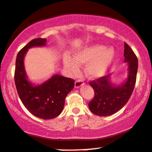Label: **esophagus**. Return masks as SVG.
Listing matches in <instances>:
<instances>
[{
	"label": "esophagus",
	"mask_w": 152,
	"mask_h": 152,
	"mask_svg": "<svg viewBox=\"0 0 152 152\" xmlns=\"http://www.w3.org/2000/svg\"><path fill=\"white\" fill-rule=\"evenodd\" d=\"M84 85V83L83 81H81V80H78L75 82V88H78L81 87L82 86Z\"/></svg>",
	"instance_id": "esophagus-1"
}]
</instances>
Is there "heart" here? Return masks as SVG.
Instances as JSON below:
<instances>
[{"mask_svg": "<svg viewBox=\"0 0 152 152\" xmlns=\"http://www.w3.org/2000/svg\"><path fill=\"white\" fill-rule=\"evenodd\" d=\"M115 57V52L113 48L94 45L74 51V58L65 55L63 58V65L69 74L76 75L79 72L80 65L88 63L86 74L90 78L98 79L105 74Z\"/></svg>", "mask_w": 152, "mask_h": 152, "instance_id": "b5f03b06", "label": "heart"}]
</instances>
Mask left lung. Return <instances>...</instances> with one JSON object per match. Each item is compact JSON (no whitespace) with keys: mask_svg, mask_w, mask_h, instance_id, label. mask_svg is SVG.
Returning a JSON list of instances; mask_svg holds the SVG:
<instances>
[{"mask_svg":"<svg viewBox=\"0 0 152 152\" xmlns=\"http://www.w3.org/2000/svg\"><path fill=\"white\" fill-rule=\"evenodd\" d=\"M124 61L127 64V77L120 85L113 83L111 74L90 82L95 91V96L88 107L98 116L112 115L122 109L127 103L136 83L138 59L129 45L125 43Z\"/></svg>","mask_w":152,"mask_h":152,"instance_id":"1","label":"left lung"}]
</instances>
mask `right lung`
Masks as SVG:
<instances>
[{"label":"right lung","instance_id":"obj_1","mask_svg":"<svg viewBox=\"0 0 152 152\" xmlns=\"http://www.w3.org/2000/svg\"><path fill=\"white\" fill-rule=\"evenodd\" d=\"M46 39H34L20 51L15 61V83L18 96L27 110L37 118L50 120L61 114L66 96L74 88V81L55 74L40 84L30 81L25 71V56L29 49L46 46Z\"/></svg>","mask_w":152,"mask_h":152}]
</instances>
